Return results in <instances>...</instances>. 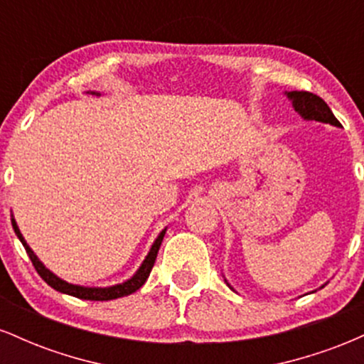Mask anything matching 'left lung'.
Instances as JSON below:
<instances>
[{
    "instance_id": "obj_1",
    "label": "left lung",
    "mask_w": 364,
    "mask_h": 364,
    "mask_svg": "<svg viewBox=\"0 0 364 364\" xmlns=\"http://www.w3.org/2000/svg\"><path fill=\"white\" fill-rule=\"evenodd\" d=\"M287 99L292 102V107L294 111L301 116L303 119L306 121H320V123H328L332 127H341V123L337 121L333 112L330 111V107L327 106V102L323 99L318 97V95L311 94V92H298V90H292V92H286ZM225 281V279H224ZM229 287L231 284L225 281ZM325 286V284H323ZM321 286V287H323ZM232 289V287H231ZM235 291V289H232Z\"/></svg>"
}]
</instances>
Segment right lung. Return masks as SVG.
<instances>
[{
    "mask_svg": "<svg viewBox=\"0 0 364 364\" xmlns=\"http://www.w3.org/2000/svg\"><path fill=\"white\" fill-rule=\"evenodd\" d=\"M92 94L101 95L99 92H92ZM11 225H14V229H15V235L18 236L20 241H22L25 252H27L28 258H31L32 265L36 267L37 274H39L41 277H43L44 281L53 287V289L60 291V292H63V294L75 296V298L89 299V301H109V299L123 298V296H128V294H132V292L139 291L140 287L145 284V281L149 279L150 270H152L154 263H156L157 252H159V248H161V243H162V240H164V235H166V229H162V231L159 232V236L156 237V241H154V245L150 246V252L147 257H145V260L141 262L139 270H136V272L133 274L128 281L116 284V286H109V287H85V286H77V284H70V282L63 281V279L58 277L56 274H53L51 270L46 269L44 263L37 258V255L32 252L31 246L27 245V241H25L22 232H20L18 225H16V220L14 219V215H11Z\"/></svg>",
    "mask_w": 364,
    "mask_h": 364,
    "instance_id": "obj_1",
    "label": "right lung"
}]
</instances>
